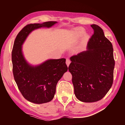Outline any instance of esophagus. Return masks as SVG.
Masks as SVG:
<instances>
[{
  "mask_svg": "<svg viewBox=\"0 0 125 125\" xmlns=\"http://www.w3.org/2000/svg\"><path fill=\"white\" fill-rule=\"evenodd\" d=\"M70 63H71L70 60H69V58H67L66 59V64H67L68 67L69 66V64H70Z\"/></svg>",
  "mask_w": 125,
  "mask_h": 125,
  "instance_id": "1",
  "label": "esophagus"
}]
</instances>
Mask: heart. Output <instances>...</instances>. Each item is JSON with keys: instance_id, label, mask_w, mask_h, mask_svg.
<instances>
[{"instance_id": "1", "label": "heart", "mask_w": 125, "mask_h": 125, "mask_svg": "<svg viewBox=\"0 0 125 125\" xmlns=\"http://www.w3.org/2000/svg\"><path fill=\"white\" fill-rule=\"evenodd\" d=\"M84 32H85L83 28H82V27L77 28V29H75V35H77V36H78V37L82 36V35H84Z\"/></svg>"}]
</instances>
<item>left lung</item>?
Segmentation results:
<instances>
[{"label": "left lung", "mask_w": 125, "mask_h": 125, "mask_svg": "<svg viewBox=\"0 0 125 125\" xmlns=\"http://www.w3.org/2000/svg\"><path fill=\"white\" fill-rule=\"evenodd\" d=\"M91 27L94 34L89 40L88 50L72 56L68 67L75 96L85 103L96 102L105 96L113 85L115 67L111 42L100 26Z\"/></svg>", "instance_id": "8db88e82"}]
</instances>
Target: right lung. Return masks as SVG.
Listing matches in <instances>:
<instances>
[{
	"label": "right lung",
	"instance_id": "1",
	"mask_svg": "<svg viewBox=\"0 0 125 125\" xmlns=\"http://www.w3.org/2000/svg\"><path fill=\"white\" fill-rule=\"evenodd\" d=\"M56 21L43 24H30L21 30L15 40L11 52L12 72L19 90L30 102L43 104L51 101L56 93V85L68 67L65 59L50 60L36 67L27 63L23 57L21 46L33 30L41 27H50Z\"/></svg>",
	"mask_w": 125,
	"mask_h": 125
}]
</instances>
